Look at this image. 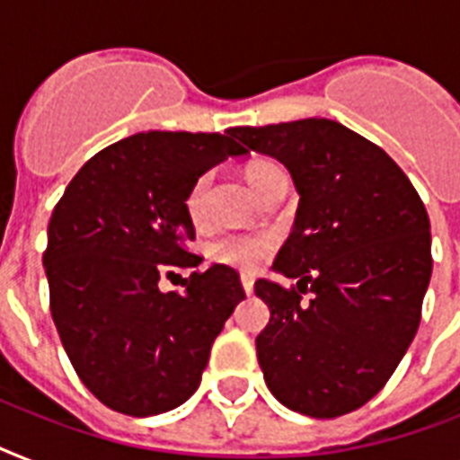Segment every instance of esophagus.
<instances>
[{
  "label": "esophagus",
  "mask_w": 460,
  "mask_h": 460,
  "mask_svg": "<svg viewBox=\"0 0 460 460\" xmlns=\"http://www.w3.org/2000/svg\"><path fill=\"white\" fill-rule=\"evenodd\" d=\"M241 287H243V291L248 296L252 294V287H255V279H252L251 274H241Z\"/></svg>",
  "instance_id": "1"
}]
</instances>
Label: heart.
Here are the masks:
<instances>
[{"mask_svg":"<svg viewBox=\"0 0 460 460\" xmlns=\"http://www.w3.org/2000/svg\"><path fill=\"white\" fill-rule=\"evenodd\" d=\"M274 172H281L279 166L272 162H258L248 169V181L251 186L258 190ZM209 176L202 173L200 179L195 181L186 195V212L190 219H200L202 205H205V193H208ZM272 251V238L258 236V234H226V236L217 238L215 243L209 245V255L222 265L236 267V270H258L267 252Z\"/></svg>","mask_w":460,"mask_h":460,"instance_id":"b5f03b06","label":"heart"}]
</instances>
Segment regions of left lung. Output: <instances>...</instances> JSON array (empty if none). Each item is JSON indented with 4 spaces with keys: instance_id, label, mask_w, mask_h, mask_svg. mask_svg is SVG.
Listing matches in <instances>:
<instances>
[{
    "instance_id": "obj_1",
    "label": "left lung",
    "mask_w": 460,
    "mask_h": 460,
    "mask_svg": "<svg viewBox=\"0 0 460 460\" xmlns=\"http://www.w3.org/2000/svg\"><path fill=\"white\" fill-rule=\"evenodd\" d=\"M231 136L287 166L301 195L272 265L298 284L255 281L270 307L255 339L267 386L296 413H350L386 385L418 332L432 277L428 209L382 147L329 119ZM307 286L315 296L303 306Z\"/></svg>"
}]
</instances>
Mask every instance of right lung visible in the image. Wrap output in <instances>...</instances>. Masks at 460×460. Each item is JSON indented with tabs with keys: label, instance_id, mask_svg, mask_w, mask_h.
<instances>
[{
	"label": "right lung",
	"instance_id": "obj_1",
	"mask_svg": "<svg viewBox=\"0 0 460 460\" xmlns=\"http://www.w3.org/2000/svg\"><path fill=\"white\" fill-rule=\"evenodd\" d=\"M222 133H136L88 159L47 226L42 255L49 310L78 377L104 406L133 418L166 413L200 385L209 349L243 301L226 265L193 272L183 294L159 277L198 267L186 195L224 159Z\"/></svg>",
	"mask_w": 460,
	"mask_h": 460
}]
</instances>
